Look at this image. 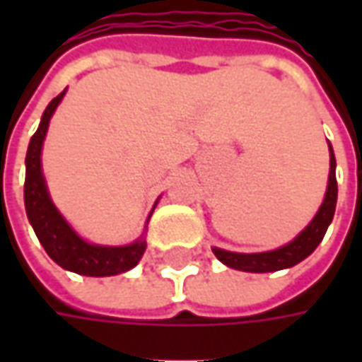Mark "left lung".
<instances>
[{
    "label": "left lung",
    "mask_w": 362,
    "mask_h": 362,
    "mask_svg": "<svg viewBox=\"0 0 362 362\" xmlns=\"http://www.w3.org/2000/svg\"><path fill=\"white\" fill-rule=\"evenodd\" d=\"M335 202H337L335 157L332 145H329V178H327V192L326 197H324V204L320 205L318 213L312 219L310 225L304 228L293 243H288L287 246H281L277 250L262 252V254H236V252L221 250V248H213V254L225 266L233 267V269H240V272L267 273L296 266L298 262L308 258L312 252L316 250V246L322 243L329 223L334 219Z\"/></svg>",
    "instance_id": "obj_1"
}]
</instances>
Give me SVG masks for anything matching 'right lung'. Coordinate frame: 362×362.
Segmentation results:
<instances>
[{"mask_svg": "<svg viewBox=\"0 0 362 362\" xmlns=\"http://www.w3.org/2000/svg\"><path fill=\"white\" fill-rule=\"evenodd\" d=\"M66 90H62L44 110L40 126L36 134L30 137L27 151V178H25V207L30 225L35 228L38 240L44 246L46 254L58 266L79 275L89 277H106L118 275L137 266L145 252V240L129 244V246H96L83 240L74 233L66 219L58 213L52 204L46 182L40 166V153L42 143L48 132V124L56 106L62 103Z\"/></svg>", "mask_w": 362, "mask_h": 362, "instance_id": "right-lung-1", "label": "right lung"}]
</instances>
